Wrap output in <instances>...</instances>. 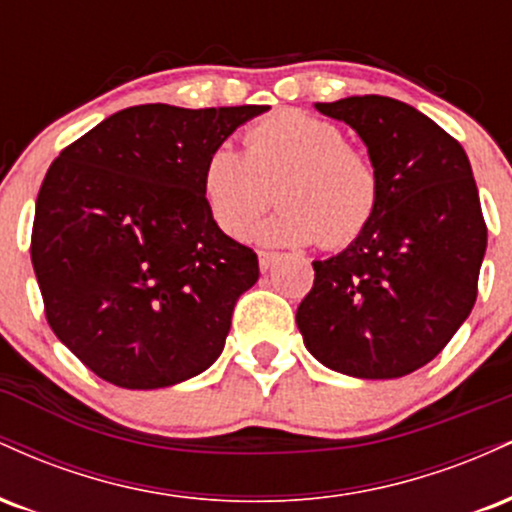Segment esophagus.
<instances>
[{
  "mask_svg": "<svg viewBox=\"0 0 512 512\" xmlns=\"http://www.w3.org/2000/svg\"><path fill=\"white\" fill-rule=\"evenodd\" d=\"M257 257H260V269H262V272H267V269L272 267L276 260H279V252L260 250V252H257Z\"/></svg>",
  "mask_w": 512,
  "mask_h": 512,
  "instance_id": "esophagus-1",
  "label": "esophagus"
}]
</instances>
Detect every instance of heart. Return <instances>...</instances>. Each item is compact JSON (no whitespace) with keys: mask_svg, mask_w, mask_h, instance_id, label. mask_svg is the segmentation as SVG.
Returning <instances> with one entry per match:
<instances>
[{"mask_svg":"<svg viewBox=\"0 0 512 512\" xmlns=\"http://www.w3.org/2000/svg\"><path fill=\"white\" fill-rule=\"evenodd\" d=\"M245 156L231 144L209 151L202 199L228 238H245L274 199L281 204L260 228L269 245L339 250L373 221L380 204L375 163L346 144L342 127L303 110H279L245 129Z\"/></svg>","mask_w":512,"mask_h":512,"instance_id":"1","label":"heart"}]
</instances>
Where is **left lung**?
I'll list each match as a JSON object with an SVG mask.
<instances>
[{
	"label": "left lung",
	"instance_id": "obj_1",
	"mask_svg": "<svg viewBox=\"0 0 512 512\" xmlns=\"http://www.w3.org/2000/svg\"><path fill=\"white\" fill-rule=\"evenodd\" d=\"M315 108L368 146L380 204L349 248L313 262L298 330L337 373L402 378L445 349L477 301L486 223L472 166L457 139L395 98L351 96Z\"/></svg>",
	"mask_w": 512,
	"mask_h": 512
}]
</instances>
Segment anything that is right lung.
Instances as JSON below:
<instances>
[{
	"label": "right lung",
	"instance_id": "right-lung-1",
	"mask_svg": "<svg viewBox=\"0 0 512 512\" xmlns=\"http://www.w3.org/2000/svg\"><path fill=\"white\" fill-rule=\"evenodd\" d=\"M264 110L134 105L52 161L31 262L52 332L98 378L156 390L219 358L260 264L211 219L199 178L209 151Z\"/></svg>",
	"mask_w": 512,
	"mask_h": 512
}]
</instances>
